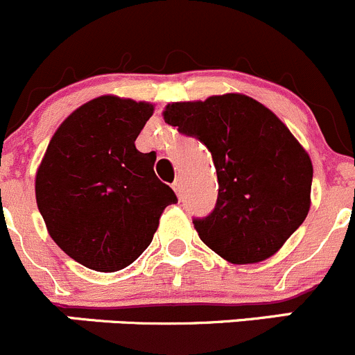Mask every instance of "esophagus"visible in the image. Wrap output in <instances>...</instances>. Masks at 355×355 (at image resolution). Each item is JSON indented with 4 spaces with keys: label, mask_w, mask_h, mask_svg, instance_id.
Segmentation results:
<instances>
[{
    "label": "esophagus",
    "mask_w": 355,
    "mask_h": 355,
    "mask_svg": "<svg viewBox=\"0 0 355 355\" xmlns=\"http://www.w3.org/2000/svg\"><path fill=\"white\" fill-rule=\"evenodd\" d=\"M173 189L174 191L178 193V196H181V189H182V182H181V179H176V181L173 182Z\"/></svg>",
    "instance_id": "34e87169"
}]
</instances>
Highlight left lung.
<instances>
[{"label":"left lung","instance_id":"left-lung-1","mask_svg":"<svg viewBox=\"0 0 355 355\" xmlns=\"http://www.w3.org/2000/svg\"><path fill=\"white\" fill-rule=\"evenodd\" d=\"M164 121L212 153L219 193L198 236L233 264L275 255L305 220L312 164L290 129L245 94L167 105Z\"/></svg>","mask_w":355,"mask_h":355}]
</instances>
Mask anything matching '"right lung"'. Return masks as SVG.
<instances>
[{"instance_id":"obj_1","label":"right lung","mask_w":355,"mask_h":355,"mask_svg":"<svg viewBox=\"0 0 355 355\" xmlns=\"http://www.w3.org/2000/svg\"><path fill=\"white\" fill-rule=\"evenodd\" d=\"M145 101L100 96L63 121L36 174L37 209L69 257L100 272L128 268L153 240L176 193L136 150L152 117Z\"/></svg>"}]
</instances>
